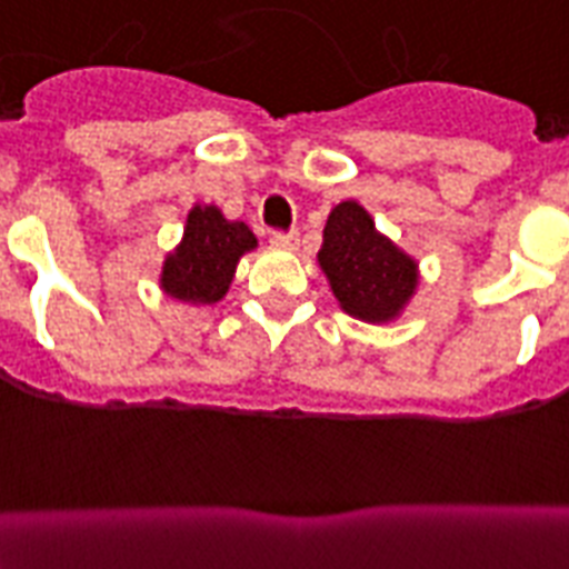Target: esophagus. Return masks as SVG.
Wrapping results in <instances>:
<instances>
[{"label":"esophagus","mask_w":569,"mask_h":569,"mask_svg":"<svg viewBox=\"0 0 569 569\" xmlns=\"http://www.w3.org/2000/svg\"><path fill=\"white\" fill-rule=\"evenodd\" d=\"M296 241H299V232H296V229H273V232H270V243H273V247L290 250V247H296Z\"/></svg>","instance_id":"1"}]
</instances>
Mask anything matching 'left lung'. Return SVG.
Returning a JSON list of instances; mask_svg holds the SVG:
<instances>
[{"label": "left lung", "mask_w": 569, "mask_h": 569, "mask_svg": "<svg viewBox=\"0 0 569 569\" xmlns=\"http://www.w3.org/2000/svg\"><path fill=\"white\" fill-rule=\"evenodd\" d=\"M319 267L326 270L342 311L366 322L398 317L419 284L416 261L383 238L369 211L355 200L328 214Z\"/></svg>", "instance_id": "8db88e82"}]
</instances>
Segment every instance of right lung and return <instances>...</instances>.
Here are the masks:
<instances>
[{"mask_svg":"<svg viewBox=\"0 0 569 569\" xmlns=\"http://www.w3.org/2000/svg\"><path fill=\"white\" fill-rule=\"evenodd\" d=\"M256 234L241 220H227L214 206H194L182 243L162 267V290L189 305H214L229 290L238 258L256 250Z\"/></svg>","mask_w":569,"mask_h":569,"instance_id":"right-lung-1","label":"right lung"}]
</instances>
